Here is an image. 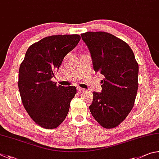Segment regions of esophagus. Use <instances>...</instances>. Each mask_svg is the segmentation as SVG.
Here are the masks:
<instances>
[{
  "label": "esophagus",
  "mask_w": 159,
  "mask_h": 159,
  "mask_svg": "<svg viewBox=\"0 0 159 159\" xmlns=\"http://www.w3.org/2000/svg\"><path fill=\"white\" fill-rule=\"evenodd\" d=\"M77 91H79V92H83V91H85V89L81 87H77Z\"/></svg>",
  "instance_id": "34e87169"
}]
</instances>
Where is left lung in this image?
I'll return each instance as SVG.
<instances>
[{
    "instance_id": "8db88e82",
    "label": "left lung",
    "mask_w": 159,
    "mask_h": 159,
    "mask_svg": "<svg viewBox=\"0 0 159 159\" xmlns=\"http://www.w3.org/2000/svg\"><path fill=\"white\" fill-rule=\"evenodd\" d=\"M81 36L90 51L93 70L105 76L101 81L102 92H93L90 112L102 127L113 129L134 106L138 63L129 44L112 34L89 31Z\"/></svg>"
}]
</instances>
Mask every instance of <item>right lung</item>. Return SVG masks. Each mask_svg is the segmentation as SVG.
Returning a JSON list of instances; mask_svg holds the SVG:
<instances>
[{
    "instance_id": "obj_1",
    "label": "right lung",
    "mask_w": 159,
    "mask_h": 159,
    "mask_svg": "<svg viewBox=\"0 0 159 159\" xmlns=\"http://www.w3.org/2000/svg\"><path fill=\"white\" fill-rule=\"evenodd\" d=\"M80 39L77 34L44 38L29 47L19 67L22 103L30 118L44 129H56L62 123L77 93L75 87L57 86L52 78Z\"/></svg>"
}]
</instances>
